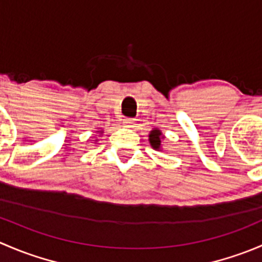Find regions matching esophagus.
I'll return each mask as SVG.
<instances>
[{
	"instance_id": "obj_1",
	"label": "esophagus",
	"mask_w": 262,
	"mask_h": 262,
	"mask_svg": "<svg viewBox=\"0 0 262 262\" xmlns=\"http://www.w3.org/2000/svg\"><path fill=\"white\" fill-rule=\"evenodd\" d=\"M123 123H124V125L128 126V128H132V126H134V124H136V120L132 118H125L123 120Z\"/></svg>"
}]
</instances>
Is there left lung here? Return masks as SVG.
Here are the masks:
<instances>
[{
	"label": "left lung",
	"mask_w": 262,
	"mask_h": 262,
	"mask_svg": "<svg viewBox=\"0 0 262 262\" xmlns=\"http://www.w3.org/2000/svg\"><path fill=\"white\" fill-rule=\"evenodd\" d=\"M161 132L158 129H155V130L150 132L149 134V143L155 149H158L161 147Z\"/></svg>",
	"instance_id": "8db88e82"
}]
</instances>
